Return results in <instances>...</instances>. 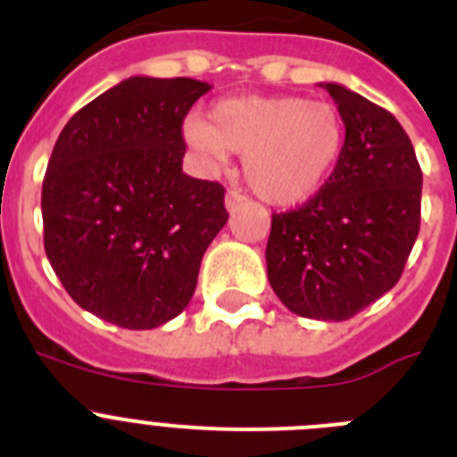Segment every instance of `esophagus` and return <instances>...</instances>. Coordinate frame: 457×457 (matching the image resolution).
Returning <instances> with one entry per match:
<instances>
[{
  "label": "esophagus",
  "instance_id": "1",
  "mask_svg": "<svg viewBox=\"0 0 457 457\" xmlns=\"http://www.w3.org/2000/svg\"><path fill=\"white\" fill-rule=\"evenodd\" d=\"M245 196H242L240 192H228L226 194V199H224V205H226V210H228V212H236L237 208H240L242 204H245Z\"/></svg>",
  "mask_w": 457,
  "mask_h": 457
}]
</instances>
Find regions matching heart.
Returning <instances> with one entry per match:
<instances>
[{
	"mask_svg": "<svg viewBox=\"0 0 457 457\" xmlns=\"http://www.w3.org/2000/svg\"><path fill=\"white\" fill-rule=\"evenodd\" d=\"M185 141L201 162L220 169L228 153H245V180L268 204L311 199L337 169L345 146V123L332 103L300 96H237L210 109V120L192 116Z\"/></svg>",
	"mask_w": 457,
	"mask_h": 457,
	"instance_id": "obj_1",
	"label": "heart"
}]
</instances>
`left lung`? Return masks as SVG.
Here are the masks:
<instances>
[{"mask_svg":"<svg viewBox=\"0 0 457 457\" xmlns=\"http://www.w3.org/2000/svg\"><path fill=\"white\" fill-rule=\"evenodd\" d=\"M345 123L341 160L302 208L272 215L268 278L293 313L348 320L389 293L421 224V167L386 109L325 82Z\"/></svg>","mask_w":457,"mask_h":457,"instance_id":"1","label":"left lung"}]
</instances>
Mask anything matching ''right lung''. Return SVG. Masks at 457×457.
<instances>
[{
  "mask_svg": "<svg viewBox=\"0 0 457 457\" xmlns=\"http://www.w3.org/2000/svg\"><path fill=\"white\" fill-rule=\"evenodd\" d=\"M208 91L135 75L56 139L40 199L46 253L72 300L112 325L153 329L179 316L228 220L224 187L183 171V119Z\"/></svg>",
  "mask_w": 457,
  "mask_h": 457,
  "instance_id": "add662e5",
  "label": "right lung"
}]
</instances>
